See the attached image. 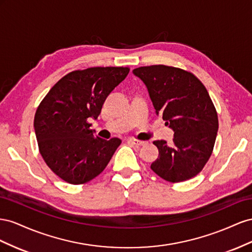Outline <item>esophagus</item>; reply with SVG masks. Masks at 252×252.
Returning <instances> with one entry per match:
<instances>
[{
	"label": "esophagus",
	"instance_id": "obj_1",
	"mask_svg": "<svg viewBox=\"0 0 252 252\" xmlns=\"http://www.w3.org/2000/svg\"><path fill=\"white\" fill-rule=\"evenodd\" d=\"M128 141H130L131 143H133L134 146H138V147H140V146H145L146 143H147V141H142V140L134 139V138H130V139H128Z\"/></svg>",
	"mask_w": 252,
	"mask_h": 252
}]
</instances>
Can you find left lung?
<instances>
[{
	"label": "left lung",
	"mask_w": 252,
	"mask_h": 252,
	"mask_svg": "<svg viewBox=\"0 0 252 252\" xmlns=\"http://www.w3.org/2000/svg\"><path fill=\"white\" fill-rule=\"evenodd\" d=\"M133 74L146 84L155 113L174 132L173 147L155 140L157 159L151 169L170 183L196 176L212 154L219 130L217 110L204 84L184 69L151 65Z\"/></svg>",
	"instance_id": "8db88e82"
}]
</instances>
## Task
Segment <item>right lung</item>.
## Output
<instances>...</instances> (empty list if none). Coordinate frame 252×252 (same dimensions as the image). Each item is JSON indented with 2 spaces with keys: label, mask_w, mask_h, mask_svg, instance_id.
Returning <instances> with one entry per match:
<instances>
[{
  "label": "right lung",
  "mask_w": 252,
  "mask_h": 252,
  "mask_svg": "<svg viewBox=\"0 0 252 252\" xmlns=\"http://www.w3.org/2000/svg\"><path fill=\"white\" fill-rule=\"evenodd\" d=\"M128 67L75 70L57 82L34 115L40 153L64 182L85 184L98 176L120 146L119 138L95 136L88 119H97L110 93L127 76Z\"/></svg>",
  "instance_id": "right-lung-1"
}]
</instances>
